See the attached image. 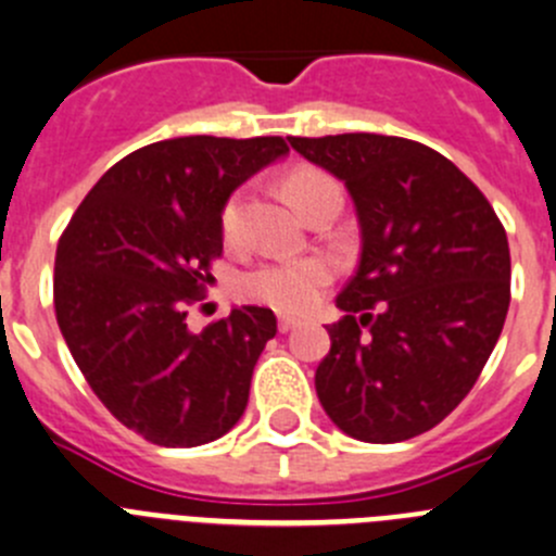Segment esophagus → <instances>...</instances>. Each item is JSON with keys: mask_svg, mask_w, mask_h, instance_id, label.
Returning a JSON list of instances; mask_svg holds the SVG:
<instances>
[{"mask_svg": "<svg viewBox=\"0 0 556 556\" xmlns=\"http://www.w3.org/2000/svg\"><path fill=\"white\" fill-rule=\"evenodd\" d=\"M279 331L282 333H288V331H293L295 326H299V320H295V317H290V315H279Z\"/></svg>", "mask_w": 556, "mask_h": 556, "instance_id": "obj_1", "label": "esophagus"}]
</instances>
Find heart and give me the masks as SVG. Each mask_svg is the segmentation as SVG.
I'll return each mask as SVG.
<instances>
[{
	"instance_id": "heart-1",
	"label": "heart",
	"mask_w": 556,
	"mask_h": 556,
	"mask_svg": "<svg viewBox=\"0 0 556 556\" xmlns=\"http://www.w3.org/2000/svg\"><path fill=\"white\" fill-rule=\"evenodd\" d=\"M333 185L326 174L320 170H301V174L290 176L288 192L293 198L295 206L306 212L312 198L323 190V187ZM223 236L225 241L239 239L241 230V198L233 195L223 208ZM333 277L331 263L323 257H301V261H271L257 266L255 271L247 274L241 279V293L252 301H263V304L274 306L282 312H304L317 301L328 282Z\"/></svg>"
}]
</instances>
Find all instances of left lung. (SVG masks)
Returning a JSON list of instances; mask_svg holds the SVG:
<instances>
[{
	"instance_id": "left-lung-1",
	"label": "left lung",
	"mask_w": 556,
	"mask_h": 556,
	"mask_svg": "<svg viewBox=\"0 0 556 556\" xmlns=\"http://www.w3.org/2000/svg\"><path fill=\"white\" fill-rule=\"evenodd\" d=\"M344 181L361 261L315 371L344 434L402 443L438 427L486 366L510 304V252L483 192L424 143L375 132L288 138Z\"/></svg>"
}]
</instances>
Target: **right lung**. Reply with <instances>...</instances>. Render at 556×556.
Returning <instances> with one entry per match:
<instances>
[{
  "label": "right lung",
  "instance_id": "obj_1",
  "mask_svg": "<svg viewBox=\"0 0 556 556\" xmlns=\"http://www.w3.org/2000/svg\"><path fill=\"white\" fill-rule=\"evenodd\" d=\"M285 154L274 135L149 143L102 174L59 239V331L97 399L149 443L195 448L244 415L277 317L236 306L192 333L187 306L223 255L228 198Z\"/></svg>",
  "mask_w": 556,
  "mask_h": 556
}]
</instances>
